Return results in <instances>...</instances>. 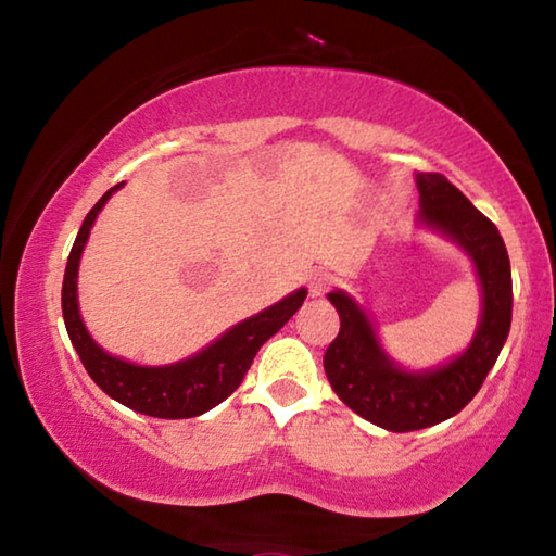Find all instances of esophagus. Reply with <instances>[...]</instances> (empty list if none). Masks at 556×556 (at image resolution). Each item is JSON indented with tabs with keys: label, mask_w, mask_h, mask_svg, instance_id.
Returning a JSON list of instances; mask_svg holds the SVG:
<instances>
[{
	"label": "esophagus",
	"mask_w": 556,
	"mask_h": 556,
	"mask_svg": "<svg viewBox=\"0 0 556 556\" xmlns=\"http://www.w3.org/2000/svg\"><path fill=\"white\" fill-rule=\"evenodd\" d=\"M331 275L328 271H316V275L312 277V281H308V291H312V296H324V291L331 287Z\"/></svg>",
	"instance_id": "obj_1"
}]
</instances>
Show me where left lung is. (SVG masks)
<instances>
[{
    "label": "left lung",
    "mask_w": 556,
    "mask_h": 556,
    "mask_svg": "<svg viewBox=\"0 0 556 556\" xmlns=\"http://www.w3.org/2000/svg\"><path fill=\"white\" fill-rule=\"evenodd\" d=\"M419 223L446 235L473 260L483 314L464 353L434 370L407 372L378 343L368 314L345 291L328 299L341 331L324 355L333 392L363 419L388 431H417L454 417L476 397L503 351L513 321L510 257L495 225L441 174H417Z\"/></svg>",
    "instance_id": "obj_1"
}]
</instances>
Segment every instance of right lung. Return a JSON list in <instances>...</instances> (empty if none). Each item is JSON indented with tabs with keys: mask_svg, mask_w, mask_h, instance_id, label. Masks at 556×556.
Masks as SVG:
<instances>
[{
	"mask_svg": "<svg viewBox=\"0 0 556 556\" xmlns=\"http://www.w3.org/2000/svg\"><path fill=\"white\" fill-rule=\"evenodd\" d=\"M119 186L122 184L112 186L92 205V211L80 225L78 238L73 242L61 291L65 331H68L71 343L78 351L90 378L112 400L159 419L199 417V414L213 409L215 404L228 400L240 388L244 372L250 370L262 343L269 341L296 314V308L306 299V289H296L294 294L277 301L275 306L244 318L230 331H225L218 341H213L201 353L186 357L181 363L162 365V368H142V365L127 363L122 357L105 353L92 341L88 328L83 326L78 312V265L92 223H96L102 205L108 203Z\"/></svg>",
	"mask_w": 556,
	"mask_h": 556,
	"instance_id": "right-lung-1",
	"label": "right lung"
}]
</instances>
